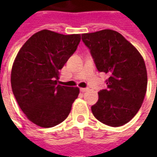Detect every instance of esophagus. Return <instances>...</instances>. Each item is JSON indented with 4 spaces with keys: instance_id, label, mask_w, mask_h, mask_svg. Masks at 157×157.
<instances>
[{
    "instance_id": "1",
    "label": "esophagus",
    "mask_w": 157,
    "mask_h": 157,
    "mask_svg": "<svg viewBox=\"0 0 157 157\" xmlns=\"http://www.w3.org/2000/svg\"><path fill=\"white\" fill-rule=\"evenodd\" d=\"M80 91H81L82 93H85V92L88 91V88H80Z\"/></svg>"
}]
</instances>
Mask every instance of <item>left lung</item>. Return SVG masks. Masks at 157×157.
Masks as SVG:
<instances>
[{"mask_svg": "<svg viewBox=\"0 0 157 157\" xmlns=\"http://www.w3.org/2000/svg\"><path fill=\"white\" fill-rule=\"evenodd\" d=\"M99 71L109 74L107 89L92 106L94 117L110 127L128 123L144 100L148 76L143 57L121 34L112 29L82 34Z\"/></svg>", "mask_w": 157, "mask_h": 157, "instance_id": "obj_1", "label": "left lung"}]
</instances>
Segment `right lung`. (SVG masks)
I'll list each match as a JSON object with an SVG mask.
<instances>
[{
  "label": "right lung",
  "mask_w": 157,
  "mask_h": 157,
  "mask_svg": "<svg viewBox=\"0 0 157 157\" xmlns=\"http://www.w3.org/2000/svg\"><path fill=\"white\" fill-rule=\"evenodd\" d=\"M80 35L43 29L26 41L11 71V87L26 117L42 128H52L69 115L78 87L58 85L59 70L75 52Z\"/></svg>",
  "instance_id": "1"
}]
</instances>
